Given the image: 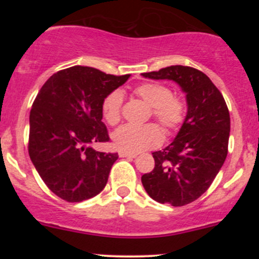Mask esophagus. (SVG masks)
I'll return each instance as SVG.
<instances>
[{"label":"esophagus","instance_id":"obj_1","mask_svg":"<svg viewBox=\"0 0 259 259\" xmlns=\"http://www.w3.org/2000/svg\"><path fill=\"white\" fill-rule=\"evenodd\" d=\"M119 156L120 157H129V158H135L138 154L136 153H130V152H125V151H119Z\"/></svg>","mask_w":259,"mask_h":259}]
</instances>
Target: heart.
Listing matches in <instances>:
<instances>
[{"label": "heart", "instance_id": "1", "mask_svg": "<svg viewBox=\"0 0 259 259\" xmlns=\"http://www.w3.org/2000/svg\"><path fill=\"white\" fill-rule=\"evenodd\" d=\"M134 94L151 107L150 117H153L167 134L177 132L186 117V103L181 97L171 94L168 86L158 82H142L134 89ZM123 95L112 91L102 101V114L109 125L120 121ZM163 140L162 130L156 124L120 126L113 134V144L120 151L136 153L157 147Z\"/></svg>", "mask_w": 259, "mask_h": 259}]
</instances>
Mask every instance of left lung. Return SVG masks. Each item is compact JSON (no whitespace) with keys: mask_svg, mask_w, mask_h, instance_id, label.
Instances as JSON below:
<instances>
[{"mask_svg":"<svg viewBox=\"0 0 259 259\" xmlns=\"http://www.w3.org/2000/svg\"><path fill=\"white\" fill-rule=\"evenodd\" d=\"M145 78L178 82L186 94L187 114L177 138L153 152L154 168L141 177L151 198L174 207L185 206L207 191L228 154L230 114L222 92L204 73L170 65Z\"/></svg>","mask_w":259,"mask_h":259,"instance_id":"8db88e82","label":"left lung"}]
</instances>
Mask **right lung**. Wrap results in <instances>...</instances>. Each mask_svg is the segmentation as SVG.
<instances>
[{"label":"right lung","instance_id":"add662e5","mask_svg":"<svg viewBox=\"0 0 259 259\" xmlns=\"http://www.w3.org/2000/svg\"><path fill=\"white\" fill-rule=\"evenodd\" d=\"M129 76L75 65L53 74L38 91L30 111L29 156L62 200L81 202L105 189L118 153L99 152L90 145L109 141L102 101Z\"/></svg>","mask_w":259,"mask_h":259}]
</instances>
